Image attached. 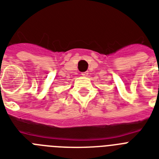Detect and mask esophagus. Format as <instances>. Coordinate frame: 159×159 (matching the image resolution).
<instances>
[{
	"label": "esophagus",
	"instance_id": "esophagus-1",
	"mask_svg": "<svg viewBox=\"0 0 159 159\" xmlns=\"http://www.w3.org/2000/svg\"><path fill=\"white\" fill-rule=\"evenodd\" d=\"M88 74V72H84V73H82V76H87Z\"/></svg>",
	"mask_w": 159,
	"mask_h": 159
}]
</instances>
